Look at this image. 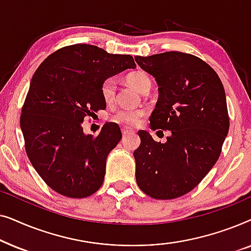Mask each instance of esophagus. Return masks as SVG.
<instances>
[{
    "label": "esophagus",
    "instance_id": "1",
    "mask_svg": "<svg viewBox=\"0 0 251 251\" xmlns=\"http://www.w3.org/2000/svg\"><path fill=\"white\" fill-rule=\"evenodd\" d=\"M121 131H122V135L123 136H126V135H130V133H133V130L128 129V128H122Z\"/></svg>",
    "mask_w": 251,
    "mask_h": 251
}]
</instances>
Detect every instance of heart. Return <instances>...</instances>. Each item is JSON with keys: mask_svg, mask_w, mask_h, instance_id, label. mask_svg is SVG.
<instances>
[{"mask_svg": "<svg viewBox=\"0 0 251 251\" xmlns=\"http://www.w3.org/2000/svg\"><path fill=\"white\" fill-rule=\"evenodd\" d=\"M126 81L137 90L143 92V94L149 91L151 85H152V80H151L150 75L142 71L132 72V73L126 75ZM100 91L102 99L107 104H111V102L114 101L116 94V83L114 78H106L101 83ZM145 115L146 111L143 108H119L115 112H113L111 120L120 126H135L138 125L140 120Z\"/></svg>", "mask_w": 251, "mask_h": 251, "instance_id": "heart-1", "label": "heart"}]
</instances>
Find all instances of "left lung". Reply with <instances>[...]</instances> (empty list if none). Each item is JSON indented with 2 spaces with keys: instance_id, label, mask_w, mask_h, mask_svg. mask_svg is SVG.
<instances>
[{
  "instance_id": "left-lung-1",
  "label": "left lung",
  "mask_w": 251,
  "mask_h": 251,
  "mask_svg": "<svg viewBox=\"0 0 251 251\" xmlns=\"http://www.w3.org/2000/svg\"><path fill=\"white\" fill-rule=\"evenodd\" d=\"M135 60L159 85L151 126L171 131L164 144L138 131L136 181L153 199L179 198L201 183L221 155L229 128L224 87L217 73L193 54L168 51Z\"/></svg>"
}]
</instances>
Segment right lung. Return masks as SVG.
<instances>
[{"label":"right lung","instance_id":"1","mask_svg":"<svg viewBox=\"0 0 251 251\" xmlns=\"http://www.w3.org/2000/svg\"><path fill=\"white\" fill-rule=\"evenodd\" d=\"M135 67L130 54L80 43L54 51L35 71L20 128L30 163L54 192L82 199L100 188L106 159L122 133L118 125L105 123L98 136L84 135L82 122L106 108L102 82Z\"/></svg>","mask_w":251,"mask_h":251}]
</instances>
